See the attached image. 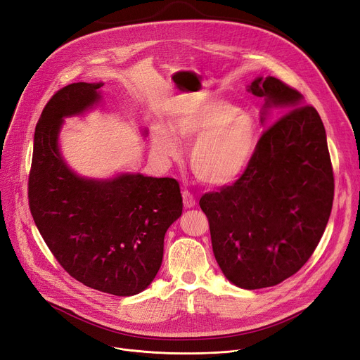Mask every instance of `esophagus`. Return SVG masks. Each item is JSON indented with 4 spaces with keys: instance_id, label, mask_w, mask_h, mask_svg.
I'll return each instance as SVG.
<instances>
[{
    "instance_id": "obj_1",
    "label": "esophagus",
    "mask_w": 360,
    "mask_h": 360,
    "mask_svg": "<svg viewBox=\"0 0 360 360\" xmlns=\"http://www.w3.org/2000/svg\"><path fill=\"white\" fill-rule=\"evenodd\" d=\"M182 200H184V207L185 209H193L195 206V198L191 193H188L186 190L182 191Z\"/></svg>"
}]
</instances>
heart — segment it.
Here are the masks:
<instances>
[{"mask_svg": "<svg viewBox=\"0 0 360 360\" xmlns=\"http://www.w3.org/2000/svg\"><path fill=\"white\" fill-rule=\"evenodd\" d=\"M196 141L190 150L194 175L206 185L226 186L237 182L252 165L259 144L256 120L224 100H205L186 105L158 124L151 135L154 153L163 159L178 158V139Z\"/></svg>", "mask_w": 360, "mask_h": 360, "instance_id": "b5f03b06", "label": "heart"}]
</instances>
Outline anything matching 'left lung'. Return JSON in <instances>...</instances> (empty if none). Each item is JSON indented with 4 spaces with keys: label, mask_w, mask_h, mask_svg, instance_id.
I'll list each match as a JSON object with an SVG mask.
<instances>
[{
    "label": "left lung",
    "mask_w": 360,
    "mask_h": 360,
    "mask_svg": "<svg viewBox=\"0 0 360 360\" xmlns=\"http://www.w3.org/2000/svg\"><path fill=\"white\" fill-rule=\"evenodd\" d=\"M247 91L263 98V132L245 174L200 207L210 225L213 255L233 285L283 283L309 260L330 219L334 175L323 123L299 91L274 76H257Z\"/></svg>",
    "instance_id": "obj_1"
}]
</instances>
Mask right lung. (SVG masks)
Wrapping results in <instances>:
<instances>
[{
    "mask_svg": "<svg viewBox=\"0 0 360 360\" xmlns=\"http://www.w3.org/2000/svg\"><path fill=\"white\" fill-rule=\"evenodd\" d=\"M103 82L65 86L46 103L34 136L29 206L44 241L84 285L135 295L158 275L165 236L182 214L179 184L139 172L89 178L75 172L60 147L69 117L103 101ZM146 138L147 128L139 129Z\"/></svg>",
    "mask_w": 360,
    "mask_h": 360,
    "instance_id": "right-lung-1",
    "label": "right lung"
}]
</instances>
